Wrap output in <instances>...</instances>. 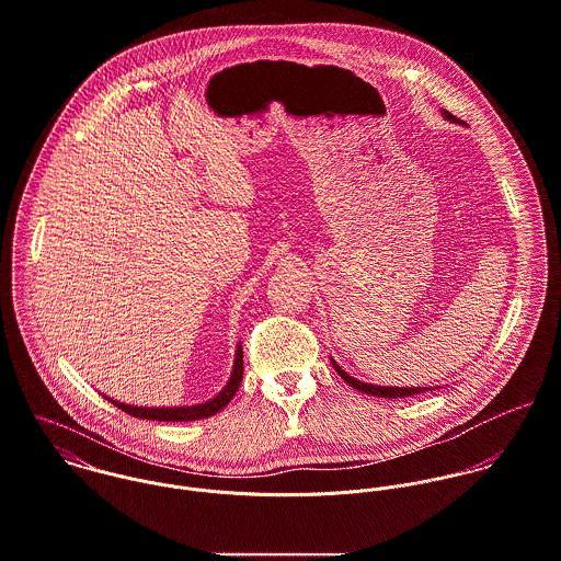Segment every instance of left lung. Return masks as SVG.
<instances>
[{
    "label": "left lung",
    "mask_w": 561,
    "mask_h": 561,
    "mask_svg": "<svg viewBox=\"0 0 561 561\" xmlns=\"http://www.w3.org/2000/svg\"><path fill=\"white\" fill-rule=\"evenodd\" d=\"M443 116H445L447 121L459 123V118H457V116H453L448 111H443ZM332 364H334L337 375H340V377H342L351 388H355V390H359V392H364V394L383 397V399H403V397H414V394H421V392L430 390V388H397V386H373V383H364V381H359V379L351 377L348 373H344L334 359H332Z\"/></svg>",
    "instance_id": "1"
}]
</instances>
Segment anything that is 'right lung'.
<instances>
[{
  "instance_id": "obj_1",
  "label": "right lung",
  "mask_w": 561,
  "mask_h": 561,
  "mask_svg": "<svg viewBox=\"0 0 561 561\" xmlns=\"http://www.w3.org/2000/svg\"><path fill=\"white\" fill-rule=\"evenodd\" d=\"M242 381V344L236 346V359H233V368H231V377L227 381L224 390L206 401V403H197V405H184V408H138V405H127L121 401H114L111 397H106L111 403H114L121 412L136 416V419H147V421H164V423H182V421H199V419H208L215 416L217 412H221L225 405L233 399L238 386Z\"/></svg>"
}]
</instances>
